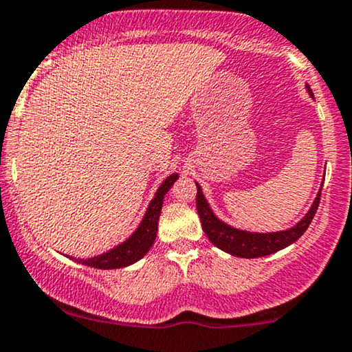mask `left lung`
Here are the masks:
<instances>
[{
    "label": "left lung",
    "mask_w": 352,
    "mask_h": 352,
    "mask_svg": "<svg viewBox=\"0 0 352 352\" xmlns=\"http://www.w3.org/2000/svg\"><path fill=\"white\" fill-rule=\"evenodd\" d=\"M308 91L311 94L309 86H308ZM195 185H197V212H199L205 235L208 236V240L212 241L217 248L223 250V252L240 258L266 256V254L276 253L280 252V250L286 248L288 245L294 243V241H296L298 238L308 230L311 220H313L314 213H316L318 210L319 199H321V190H319L316 200H314L313 205H311L309 212L306 213L305 218H302L301 221H298L293 228L285 230V232H273V233H252V232H245V230L233 228L225 223V221L218 220L215 213L212 212V208H210V205L207 204V200H205L200 185L199 184Z\"/></svg>",
    "instance_id": "8db88e82"
}]
</instances>
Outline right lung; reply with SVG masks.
Instances as JSON below:
<instances>
[{
  "label": "right lung",
  "instance_id": "obj_1",
  "mask_svg": "<svg viewBox=\"0 0 352 352\" xmlns=\"http://www.w3.org/2000/svg\"><path fill=\"white\" fill-rule=\"evenodd\" d=\"M177 179H179L177 173H172L170 177L165 179L164 184L160 185L159 190H157L155 197H153L151 204H148L147 212H145L139 228H137L135 232L124 241V243L117 245L116 248L109 250L107 253L98 254V256L94 258H87V260H80V258H78L76 261L80 265H87V266H92V268H99V270L124 268V266H129L135 263V261H139L140 258L151 250L153 241H155L164 197L165 193L170 190L173 182ZM72 260H74V258H72Z\"/></svg>",
  "mask_w": 352,
  "mask_h": 352
}]
</instances>
